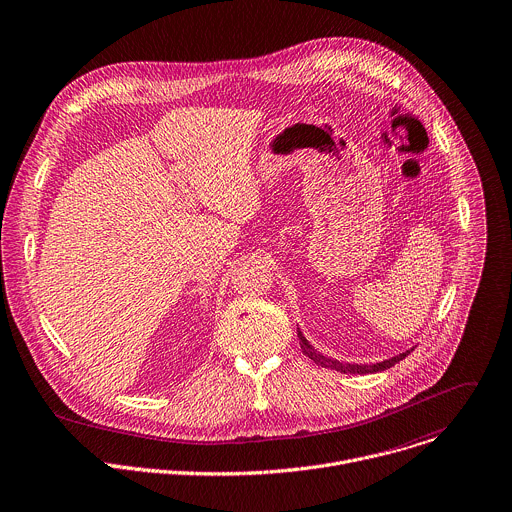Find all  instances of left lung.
<instances>
[{"mask_svg":"<svg viewBox=\"0 0 512 512\" xmlns=\"http://www.w3.org/2000/svg\"><path fill=\"white\" fill-rule=\"evenodd\" d=\"M297 337H299V346H301V352H303V356H307L309 360H313L317 366H321V368H329V370H335V372H342V374H376V372H384V370H388V368H392L394 364H398L400 360H404L408 354H410V350H406V352H402V354H398V356H394V358H390V360H384V362H378V364H346V362H337V360H331V358H325L323 354H319L307 339H305V335H303V331L297 327Z\"/></svg>","mask_w":512,"mask_h":512,"instance_id":"left-lung-1","label":"left lung"}]
</instances>
